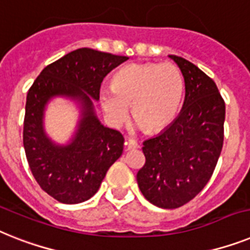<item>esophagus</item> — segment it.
Returning a JSON list of instances; mask_svg holds the SVG:
<instances>
[{
	"mask_svg": "<svg viewBox=\"0 0 250 250\" xmlns=\"http://www.w3.org/2000/svg\"><path fill=\"white\" fill-rule=\"evenodd\" d=\"M126 147H127V149H137V148L139 147V146H138V143H137V142H135V140L129 139L126 142Z\"/></svg>",
	"mask_w": 250,
	"mask_h": 250,
	"instance_id": "esophagus-1",
	"label": "esophagus"
}]
</instances>
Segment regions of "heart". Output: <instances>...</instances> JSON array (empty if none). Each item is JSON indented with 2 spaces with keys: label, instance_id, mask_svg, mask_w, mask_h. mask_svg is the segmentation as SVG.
I'll list each match as a JSON object with an SVG mask.
<instances>
[{
  "label": "heart",
  "instance_id": "1",
  "mask_svg": "<svg viewBox=\"0 0 250 250\" xmlns=\"http://www.w3.org/2000/svg\"><path fill=\"white\" fill-rule=\"evenodd\" d=\"M183 93L184 79L174 63H131L116 74L113 85L102 86L101 104L115 127L127 120L131 104L138 124L154 133L174 121Z\"/></svg>",
  "mask_w": 250,
  "mask_h": 250
}]
</instances>
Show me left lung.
<instances>
[{
	"instance_id": "left-lung-1",
	"label": "left lung",
	"mask_w": 250,
	"mask_h": 250,
	"mask_svg": "<svg viewBox=\"0 0 250 250\" xmlns=\"http://www.w3.org/2000/svg\"><path fill=\"white\" fill-rule=\"evenodd\" d=\"M185 82L179 116L143 143L137 181L147 201L172 209L191 201L211 179L224 144L225 102L217 85L190 61L170 55Z\"/></svg>"
}]
</instances>
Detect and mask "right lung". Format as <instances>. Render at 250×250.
<instances>
[{
	"label": "right lung",
	"mask_w": 250,
	"mask_h": 250,
	"mask_svg": "<svg viewBox=\"0 0 250 250\" xmlns=\"http://www.w3.org/2000/svg\"><path fill=\"white\" fill-rule=\"evenodd\" d=\"M127 59L92 48L75 49L46 66L30 86L22 143L33 176L56 201L66 204L88 201L123 154V134L103 126L93 101L100 100L104 76ZM56 96L75 100L81 108L78 127L67 145H56L42 125L46 103Z\"/></svg>",
	"instance_id": "obj_1"
}]
</instances>
